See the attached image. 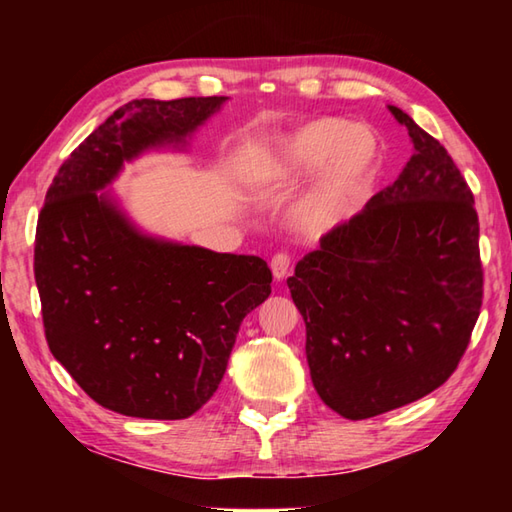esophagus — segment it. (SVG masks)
I'll return each instance as SVG.
<instances>
[{"instance_id": "obj_1", "label": "esophagus", "mask_w": 512, "mask_h": 512, "mask_svg": "<svg viewBox=\"0 0 512 512\" xmlns=\"http://www.w3.org/2000/svg\"><path fill=\"white\" fill-rule=\"evenodd\" d=\"M289 266H291V259H289V255H284V253H277L271 259V271H273V277L277 282L284 280V277L289 275Z\"/></svg>"}]
</instances>
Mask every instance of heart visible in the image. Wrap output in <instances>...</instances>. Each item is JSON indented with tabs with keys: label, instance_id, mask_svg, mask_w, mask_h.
<instances>
[{
	"label": "heart",
	"instance_id": "heart-1",
	"mask_svg": "<svg viewBox=\"0 0 512 512\" xmlns=\"http://www.w3.org/2000/svg\"><path fill=\"white\" fill-rule=\"evenodd\" d=\"M381 142L370 128L348 119L320 117L264 144L246 167L257 194L282 196L307 183L293 201V235L320 241L361 214L381 176Z\"/></svg>",
	"mask_w": 512,
	"mask_h": 512
}]
</instances>
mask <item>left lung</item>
<instances>
[{
    "mask_svg": "<svg viewBox=\"0 0 512 512\" xmlns=\"http://www.w3.org/2000/svg\"><path fill=\"white\" fill-rule=\"evenodd\" d=\"M413 155L352 223L320 239L287 284L307 327L316 393L348 420L443 386L483 298L474 196L445 146L404 110Z\"/></svg>",
    "mask_w": 512,
    "mask_h": 512,
    "instance_id": "obj_1",
    "label": "left lung"
}]
</instances>
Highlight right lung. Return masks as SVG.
<instances>
[{
    "instance_id": "obj_1",
    "label": "right lung",
    "mask_w": 512,
    "mask_h": 512,
    "mask_svg": "<svg viewBox=\"0 0 512 512\" xmlns=\"http://www.w3.org/2000/svg\"><path fill=\"white\" fill-rule=\"evenodd\" d=\"M228 97L135 99L63 162L36 230L49 350L94 402L183 420L219 388L241 320L271 293L262 257L146 235L110 187L146 151H185Z\"/></svg>"
}]
</instances>
